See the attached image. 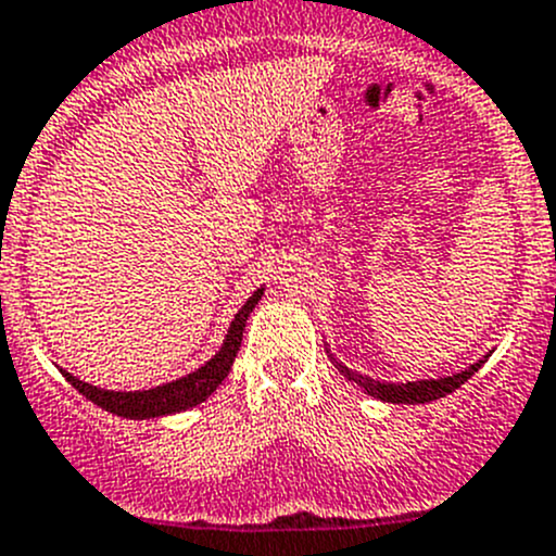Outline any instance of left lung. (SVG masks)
<instances>
[{"label": "left lung", "instance_id": "left-lung-1", "mask_svg": "<svg viewBox=\"0 0 556 556\" xmlns=\"http://www.w3.org/2000/svg\"><path fill=\"white\" fill-rule=\"evenodd\" d=\"M327 354H330V352H327ZM485 357H489V354H485ZM485 357H483V361L475 363V366L464 368L462 374H453V377L420 379V382L393 384V382H377V379H371V377H363V374L352 371V368H346L343 363H338L336 357L330 354V361L336 363V368L343 374V377L349 379V382L361 384V388L366 390L368 395H374V399H379V401H388V404H426V401L445 399L447 393H453V390L462 388V384L467 382V379L472 377V374L478 371L480 366H483Z\"/></svg>", "mask_w": 556, "mask_h": 556}]
</instances>
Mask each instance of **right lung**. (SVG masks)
<instances>
[{
	"instance_id": "add662e5",
	"label": "right lung",
	"mask_w": 556,
	"mask_h": 556,
	"mask_svg": "<svg viewBox=\"0 0 556 556\" xmlns=\"http://www.w3.org/2000/svg\"><path fill=\"white\" fill-rule=\"evenodd\" d=\"M264 289H256V292L248 298V303L237 311L235 321H231L229 332H226L224 346L218 349L213 361L204 363L202 368H195L188 377L177 379V382L161 384V388L152 390H134V393H116V390H100L92 388V384L81 382L73 374H65L67 382L78 390L81 395H87L92 404H98L100 409L114 412L119 417H130V420H147V417H163L174 415V412H185L190 406L202 404L210 395L218 390V384L229 377L231 363L237 357V349L242 343V330H245V321L251 316V311L256 308L258 300H262Z\"/></svg>"
}]
</instances>
